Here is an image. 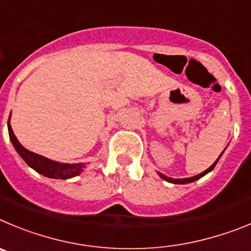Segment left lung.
<instances>
[{"mask_svg": "<svg viewBox=\"0 0 251 251\" xmlns=\"http://www.w3.org/2000/svg\"><path fill=\"white\" fill-rule=\"evenodd\" d=\"M221 155H223V152L220 153V156H221ZM220 156L218 157V160H216V161L214 162V164L211 165V166H210L209 169H206V170L202 171L201 174H199V175L193 176V177H185V179H173V177H168V176H165L164 174H160L159 173V175H160V177H162V179L166 180V181H169V182H173V184H189V182H193V181H195V180H199V179H200V177H202V176L206 175L207 173H210V171L213 170V169L215 168V165L218 164V161H219V159H220Z\"/></svg>", "mask_w": 251, "mask_h": 251, "instance_id": "1", "label": "left lung"}]
</instances>
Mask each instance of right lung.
Returning <instances> with one entry per match:
<instances>
[{"instance_id": "obj_1", "label": "right lung", "mask_w": 251, "mask_h": 251, "mask_svg": "<svg viewBox=\"0 0 251 251\" xmlns=\"http://www.w3.org/2000/svg\"><path fill=\"white\" fill-rule=\"evenodd\" d=\"M7 127L13 148L19 152L20 156L25 160V162L33 170L37 171L38 174H41L46 177H51V179L66 180L70 177H74V176H77L81 171H83V169L86 168L85 164H61V162L50 160L47 157L38 155V153L32 152V151H28L20 144L17 137L13 134L12 127L10 125V119H8Z\"/></svg>"}]
</instances>
